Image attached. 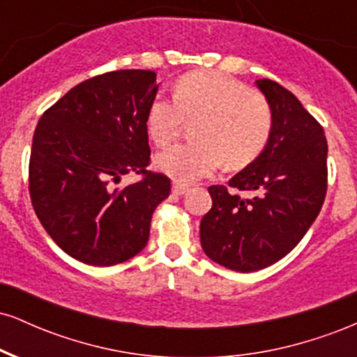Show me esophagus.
<instances>
[{"mask_svg":"<svg viewBox=\"0 0 357 357\" xmlns=\"http://www.w3.org/2000/svg\"><path fill=\"white\" fill-rule=\"evenodd\" d=\"M190 191V186H188V184H183V183H173V192L174 195H186V192Z\"/></svg>","mask_w":357,"mask_h":357,"instance_id":"34e87169","label":"esophagus"}]
</instances>
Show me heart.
I'll return each instance as SVG.
<instances>
[{
	"label": "heart",
	"mask_w": 357,
	"mask_h": 357,
	"mask_svg": "<svg viewBox=\"0 0 357 357\" xmlns=\"http://www.w3.org/2000/svg\"><path fill=\"white\" fill-rule=\"evenodd\" d=\"M186 122L195 142L155 155V167L179 183H192L227 165L238 169L260 155L272 136L273 114L261 93L220 72L181 77L174 99L158 96L149 104L146 129L155 146L174 141Z\"/></svg>",
	"instance_id": "obj_1"
}]
</instances>
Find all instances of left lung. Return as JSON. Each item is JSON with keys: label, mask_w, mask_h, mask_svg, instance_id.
Returning a JSON list of instances; mask_svg holds the SVG:
<instances>
[{"label": "left lung", "mask_w": 357, "mask_h": 357, "mask_svg": "<svg viewBox=\"0 0 357 357\" xmlns=\"http://www.w3.org/2000/svg\"><path fill=\"white\" fill-rule=\"evenodd\" d=\"M273 114L260 155L227 186H210L213 206L199 225L203 252L235 272H257L304 238L327 191V139L322 126L277 82H255ZM236 190L255 192L241 199Z\"/></svg>", "instance_id": "8db88e82"}]
</instances>
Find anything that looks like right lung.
I'll use <instances>...</instances> for the list:
<instances>
[{
    "label": "right lung",
    "mask_w": 357,
    "mask_h": 357,
    "mask_svg": "<svg viewBox=\"0 0 357 357\" xmlns=\"http://www.w3.org/2000/svg\"><path fill=\"white\" fill-rule=\"evenodd\" d=\"M151 70H117L82 82L45 110L30 154L31 204L65 253L96 267L136 257L171 179L147 171L146 117L158 93ZM141 182L114 188L121 175Z\"/></svg>",
    "instance_id": "right-lung-1"
}]
</instances>
